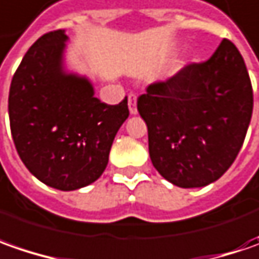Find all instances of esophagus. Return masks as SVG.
Returning <instances> with one entry per match:
<instances>
[{"label": "esophagus", "mask_w": 259, "mask_h": 259, "mask_svg": "<svg viewBox=\"0 0 259 259\" xmlns=\"http://www.w3.org/2000/svg\"><path fill=\"white\" fill-rule=\"evenodd\" d=\"M138 97L136 94H129L127 97V104H129V110L130 114H138Z\"/></svg>", "instance_id": "1"}]
</instances>
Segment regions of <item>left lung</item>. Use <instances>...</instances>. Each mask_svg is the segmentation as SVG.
Returning <instances> with one entry per match:
<instances>
[{
	"label": "left lung",
	"mask_w": 259,
	"mask_h": 259,
	"mask_svg": "<svg viewBox=\"0 0 259 259\" xmlns=\"http://www.w3.org/2000/svg\"><path fill=\"white\" fill-rule=\"evenodd\" d=\"M252 106L245 61L231 41L222 40L208 61L149 84L138 99L152 163L179 188L218 181L242 147Z\"/></svg>",
	"instance_id": "8db88e82"
}]
</instances>
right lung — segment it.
<instances>
[{
  "mask_svg": "<svg viewBox=\"0 0 259 259\" xmlns=\"http://www.w3.org/2000/svg\"><path fill=\"white\" fill-rule=\"evenodd\" d=\"M67 41L64 30L47 32L25 53L11 81L8 114L25 167L47 186L76 191L102 176L129 107L127 97L116 106L100 102L87 77L68 71Z\"/></svg>",
  "mask_w": 259,
  "mask_h": 259,
  "instance_id": "obj_1",
  "label": "right lung"
}]
</instances>
